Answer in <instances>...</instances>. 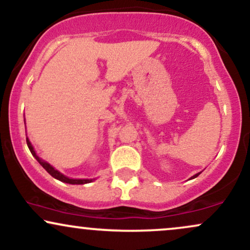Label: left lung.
I'll list each match as a JSON object with an SVG mask.
<instances>
[{
    "instance_id": "left-lung-1",
    "label": "left lung",
    "mask_w": 250,
    "mask_h": 250,
    "mask_svg": "<svg viewBox=\"0 0 250 250\" xmlns=\"http://www.w3.org/2000/svg\"><path fill=\"white\" fill-rule=\"evenodd\" d=\"M199 175H200V173H199V174H195V175H194V176H193V177H191V179H195V177H197V176H199Z\"/></svg>"
}]
</instances>
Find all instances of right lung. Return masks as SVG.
I'll return each instance as SVG.
<instances>
[{
  "mask_svg": "<svg viewBox=\"0 0 250 250\" xmlns=\"http://www.w3.org/2000/svg\"><path fill=\"white\" fill-rule=\"evenodd\" d=\"M27 145H28V148H29L30 153L33 154V156L35 157V159L37 160V162H39L40 165H41L42 167L44 168L45 170H47L48 173H49V174L51 175V176L55 177L56 180H60V181H61V182L70 183V185H84V183H89V182H91V181H93V180H76V179H69V177L64 176V175L60 173L59 170H56L55 168L51 167V166L49 165V163L45 162V161H43L42 159H40V157L37 156L36 153H35V150H34L33 146H31V143H30L29 139H28V137H27Z\"/></svg>",
  "mask_w": 250,
  "mask_h": 250,
  "instance_id": "obj_1",
  "label": "right lung"
}]
</instances>
